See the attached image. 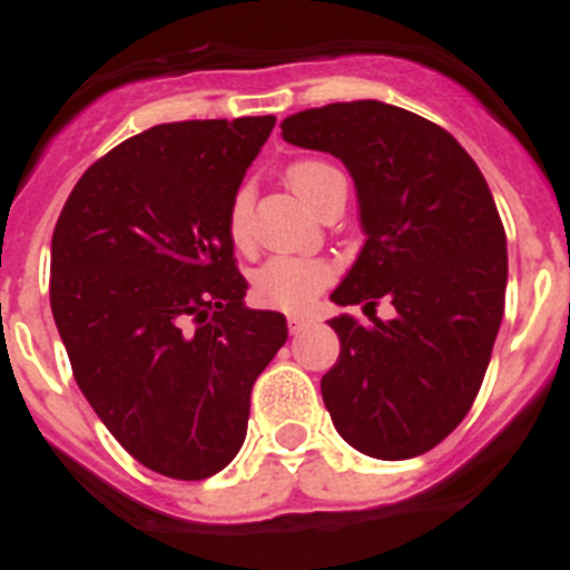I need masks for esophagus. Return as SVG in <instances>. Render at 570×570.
<instances>
[{
	"mask_svg": "<svg viewBox=\"0 0 570 570\" xmlns=\"http://www.w3.org/2000/svg\"><path fill=\"white\" fill-rule=\"evenodd\" d=\"M308 316L305 314H291L288 316V328H291V334H299L302 328H308Z\"/></svg>",
	"mask_w": 570,
	"mask_h": 570,
	"instance_id": "34e87169",
	"label": "esophagus"
}]
</instances>
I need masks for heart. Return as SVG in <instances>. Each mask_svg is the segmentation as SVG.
I'll list each match as a JSON object with an SVG mask.
<instances>
[{
  "instance_id": "heart-1",
  "label": "heart",
  "mask_w": 570,
  "mask_h": 570,
  "mask_svg": "<svg viewBox=\"0 0 570 570\" xmlns=\"http://www.w3.org/2000/svg\"><path fill=\"white\" fill-rule=\"evenodd\" d=\"M336 168L316 159H305L288 168V185L302 203L314 205V196L320 183ZM228 236L236 248H248L254 225H250V194L248 190H236L228 208ZM334 271L331 265L308 256H271L262 262L259 268L250 276L254 296L262 305H274V308L299 311L305 308L316 294L331 282Z\"/></svg>"
}]
</instances>
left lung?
Here are the masks:
<instances>
[{"instance_id":"left-lung-1","label":"left lung","mask_w":570,"mask_h":570,"mask_svg":"<svg viewBox=\"0 0 570 570\" xmlns=\"http://www.w3.org/2000/svg\"><path fill=\"white\" fill-rule=\"evenodd\" d=\"M282 139L336 156L354 179L365 245L331 299L387 296L396 311L328 320L342 345L322 376L334 428L376 460L425 454L471 411L505 311V230L485 176L440 125L376 99L299 110Z\"/></svg>"}]
</instances>
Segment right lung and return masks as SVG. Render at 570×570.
<instances>
[{"instance_id":"add662e5","label":"right lung","mask_w":570,"mask_h":570,"mask_svg":"<svg viewBox=\"0 0 570 570\" xmlns=\"http://www.w3.org/2000/svg\"><path fill=\"white\" fill-rule=\"evenodd\" d=\"M276 116L154 125L90 165L50 242L73 380L145 468L205 480L239 454L250 387L288 340L245 305L228 208Z\"/></svg>"}]
</instances>
